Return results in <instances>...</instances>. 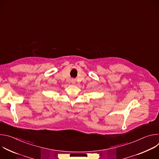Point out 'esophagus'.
Listing matches in <instances>:
<instances>
[{
	"instance_id": "34e87169",
	"label": "esophagus",
	"mask_w": 159,
	"mask_h": 159,
	"mask_svg": "<svg viewBox=\"0 0 159 159\" xmlns=\"http://www.w3.org/2000/svg\"><path fill=\"white\" fill-rule=\"evenodd\" d=\"M75 81H76V80H75V79H72V80H71V82H72V84H75Z\"/></svg>"
}]
</instances>
